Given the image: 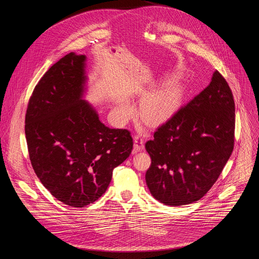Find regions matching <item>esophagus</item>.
<instances>
[{"label": "esophagus", "mask_w": 259, "mask_h": 259, "mask_svg": "<svg viewBox=\"0 0 259 259\" xmlns=\"http://www.w3.org/2000/svg\"><path fill=\"white\" fill-rule=\"evenodd\" d=\"M144 149V140L140 135L134 136V152H141Z\"/></svg>", "instance_id": "esophagus-1"}]
</instances>
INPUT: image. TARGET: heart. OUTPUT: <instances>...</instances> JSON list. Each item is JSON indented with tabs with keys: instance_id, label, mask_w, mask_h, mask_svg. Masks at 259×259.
<instances>
[{
	"instance_id": "b5f03b06",
	"label": "heart",
	"mask_w": 259,
	"mask_h": 259,
	"mask_svg": "<svg viewBox=\"0 0 259 259\" xmlns=\"http://www.w3.org/2000/svg\"><path fill=\"white\" fill-rule=\"evenodd\" d=\"M184 88L176 79L166 81L160 88L147 95L139 105V117L150 126H159L170 120L182 105ZM134 114L132 104L121 98L113 109L117 122L125 124Z\"/></svg>"
}]
</instances>
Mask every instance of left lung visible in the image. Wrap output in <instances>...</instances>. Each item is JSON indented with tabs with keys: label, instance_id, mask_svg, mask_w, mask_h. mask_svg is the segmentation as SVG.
<instances>
[{
	"label": "left lung",
	"instance_id": "obj_1",
	"mask_svg": "<svg viewBox=\"0 0 259 259\" xmlns=\"http://www.w3.org/2000/svg\"><path fill=\"white\" fill-rule=\"evenodd\" d=\"M235 142L232 90L215 70L210 84L145 143L152 164L145 173L151 194L169 206L192 204L212 188Z\"/></svg>",
	"mask_w": 259,
	"mask_h": 259
}]
</instances>
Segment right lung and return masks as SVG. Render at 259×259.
<instances>
[{"instance_id":"obj_1","label":"right lung","mask_w":259,"mask_h":259,"mask_svg":"<svg viewBox=\"0 0 259 259\" xmlns=\"http://www.w3.org/2000/svg\"><path fill=\"white\" fill-rule=\"evenodd\" d=\"M85 61L70 52L46 71L29 98L24 128L36 176L58 201L77 208L105 193L133 149L130 132L106 127L83 98Z\"/></svg>"}]
</instances>
